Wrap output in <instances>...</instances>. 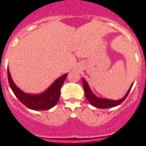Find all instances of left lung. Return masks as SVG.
<instances>
[{
  "label": "left lung",
  "mask_w": 146,
  "mask_h": 146,
  "mask_svg": "<svg viewBox=\"0 0 146 146\" xmlns=\"http://www.w3.org/2000/svg\"><path fill=\"white\" fill-rule=\"evenodd\" d=\"M82 85H83L84 91H85V98L89 101V103L92 104V106L96 108H99V109H107V108L115 107V106L120 105L126 99V98L128 95L129 92H131L133 84L131 85V88H129V90L127 91L126 94L121 99L118 100H110V99H104V98H98L97 96H95L92 93V90H91V88H90L88 85L87 82L85 81L84 79H82Z\"/></svg>",
  "instance_id": "8db88e82"
}]
</instances>
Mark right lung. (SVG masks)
Returning <instances> with one entry per match:
<instances>
[{
    "label": "right lung",
    "instance_id": "obj_1",
    "mask_svg": "<svg viewBox=\"0 0 146 146\" xmlns=\"http://www.w3.org/2000/svg\"><path fill=\"white\" fill-rule=\"evenodd\" d=\"M7 76L9 86L15 97L21 103L28 108L33 110H48L56 105L60 98L61 88L67 73H65L55 80L44 92L39 94H26L20 90L15 85L10 76L9 68L7 69Z\"/></svg>",
    "mask_w": 146,
    "mask_h": 146
}]
</instances>
